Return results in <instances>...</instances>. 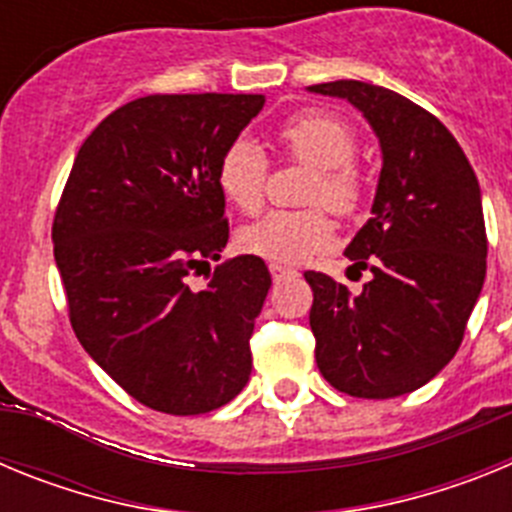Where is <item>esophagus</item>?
Returning a JSON list of instances; mask_svg holds the SVG:
<instances>
[{"label": "esophagus", "instance_id": "esophagus-1", "mask_svg": "<svg viewBox=\"0 0 512 512\" xmlns=\"http://www.w3.org/2000/svg\"><path fill=\"white\" fill-rule=\"evenodd\" d=\"M269 271H271V279H274V282H282V279L295 277L297 274L295 269H289V266H282V264H269Z\"/></svg>", "mask_w": 512, "mask_h": 512}]
</instances>
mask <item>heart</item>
I'll return each mask as SVG.
<instances>
[{
    "label": "heart",
    "mask_w": 512,
    "mask_h": 512,
    "mask_svg": "<svg viewBox=\"0 0 512 512\" xmlns=\"http://www.w3.org/2000/svg\"><path fill=\"white\" fill-rule=\"evenodd\" d=\"M279 146L302 164L318 169L310 200L336 212L359 205L361 182L351 158L356 140L351 128L336 115L310 110L289 117L277 130ZM266 156L248 138L233 140L217 161V187L225 200L243 212H256L266 192ZM333 238V223L323 210H274L238 233L243 253L271 264H300L325 248Z\"/></svg>",
    "instance_id": "obj_1"
}]
</instances>
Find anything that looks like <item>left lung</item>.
I'll use <instances>...</instances> for the list:
<instances>
[{
	"label": "left lung",
	"instance_id": "left-lung-1",
	"mask_svg": "<svg viewBox=\"0 0 512 512\" xmlns=\"http://www.w3.org/2000/svg\"><path fill=\"white\" fill-rule=\"evenodd\" d=\"M307 92L354 104L382 151L372 217L346 246L372 279L351 295L325 274H305L315 361L351 397L408 395L454 359L485 284L479 182L446 125L410 99L354 79Z\"/></svg>",
	"mask_w": 512,
	"mask_h": 512
}]
</instances>
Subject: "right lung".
<instances>
[{
	"instance_id": "right-lung-1",
	"label": "right lung",
	"mask_w": 512,
	"mask_h": 512,
	"mask_svg": "<svg viewBox=\"0 0 512 512\" xmlns=\"http://www.w3.org/2000/svg\"><path fill=\"white\" fill-rule=\"evenodd\" d=\"M264 94H153L104 117L79 148L53 253L84 351L158 413L223 408L251 377L248 338L271 287L235 256L205 289L189 277L228 243L217 161Z\"/></svg>"
}]
</instances>
